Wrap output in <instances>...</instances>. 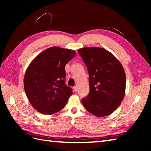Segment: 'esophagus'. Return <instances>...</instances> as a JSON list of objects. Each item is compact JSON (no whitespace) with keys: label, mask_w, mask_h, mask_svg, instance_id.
<instances>
[{"label":"esophagus","mask_w":151,"mask_h":151,"mask_svg":"<svg viewBox=\"0 0 151 151\" xmlns=\"http://www.w3.org/2000/svg\"><path fill=\"white\" fill-rule=\"evenodd\" d=\"M73 89H74V91H75V92H76L78 90L77 86H75V87H73Z\"/></svg>","instance_id":"esophagus-1"}]
</instances>
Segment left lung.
Wrapping results in <instances>:
<instances>
[{"instance_id": "8db88e82", "label": "left lung", "mask_w": 151, "mask_h": 151, "mask_svg": "<svg viewBox=\"0 0 151 151\" xmlns=\"http://www.w3.org/2000/svg\"><path fill=\"white\" fill-rule=\"evenodd\" d=\"M78 51L89 75V93L82 99V104L95 116H107L123 100L126 88L123 67L113 54L103 48L84 47Z\"/></svg>"}]
</instances>
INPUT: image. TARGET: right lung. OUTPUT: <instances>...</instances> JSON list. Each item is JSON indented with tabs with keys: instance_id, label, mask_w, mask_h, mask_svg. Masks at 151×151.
I'll list each match as a JSON object with an SVG mask.
<instances>
[{
	"instance_id": "obj_1",
	"label": "right lung",
	"mask_w": 151,
	"mask_h": 151,
	"mask_svg": "<svg viewBox=\"0 0 151 151\" xmlns=\"http://www.w3.org/2000/svg\"><path fill=\"white\" fill-rule=\"evenodd\" d=\"M73 50L52 47L32 61L24 77V91L41 114L52 115L65 106L73 94L65 83V66L75 56Z\"/></svg>"
}]
</instances>
